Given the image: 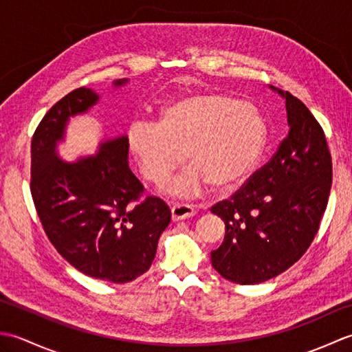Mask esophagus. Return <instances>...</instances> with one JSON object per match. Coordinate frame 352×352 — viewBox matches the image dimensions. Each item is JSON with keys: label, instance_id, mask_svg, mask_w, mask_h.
<instances>
[{"label": "esophagus", "instance_id": "34e87169", "mask_svg": "<svg viewBox=\"0 0 352 352\" xmlns=\"http://www.w3.org/2000/svg\"><path fill=\"white\" fill-rule=\"evenodd\" d=\"M172 213V221H182V219H188L192 218L195 214V208L189 204H174L170 208Z\"/></svg>", "mask_w": 352, "mask_h": 352}]
</instances>
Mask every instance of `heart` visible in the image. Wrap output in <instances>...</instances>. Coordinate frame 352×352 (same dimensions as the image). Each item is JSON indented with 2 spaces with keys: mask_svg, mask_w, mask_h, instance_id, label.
<instances>
[{
  "mask_svg": "<svg viewBox=\"0 0 352 352\" xmlns=\"http://www.w3.org/2000/svg\"><path fill=\"white\" fill-rule=\"evenodd\" d=\"M265 118L248 102L203 92L164 106L157 124L134 122L130 151L142 174L162 184L186 159L192 164L169 186L177 195H197L207 184L227 190L242 183L266 145Z\"/></svg>",
  "mask_w": 352,
  "mask_h": 352,
  "instance_id": "obj_1",
  "label": "heart"
}]
</instances>
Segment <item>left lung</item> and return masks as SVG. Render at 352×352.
Instances as JSON below:
<instances>
[{"mask_svg":"<svg viewBox=\"0 0 352 352\" xmlns=\"http://www.w3.org/2000/svg\"><path fill=\"white\" fill-rule=\"evenodd\" d=\"M286 101L289 134L274 157L233 197L212 207L226 236L212 266L237 284L274 278L302 257L319 230L333 182L324 130L304 104L271 86Z\"/></svg>","mask_w":352,"mask_h":352,"instance_id":"1","label":"left lung"}]
</instances>
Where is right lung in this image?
<instances>
[{"label": "right lung", "mask_w": 352, "mask_h": 352, "mask_svg": "<svg viewBox=\"0 0 352 352\" xmlns=\"http://www.w3.org/2000/svg\"><path fill=\"white\" fill-rule=\"evenodd\" d=\"M129 80H116V87ZM100 95L78 87L43 116L32 140V197L58 254L85 275L129 283L145 274L155 257L170 210L160 198L136 206L144 186L129 166V138L102 140L95 155L63 160L57 145L69 118L87 113Z\"/></svg>", "instance_id": "right-lung-1"}]
</instances>
